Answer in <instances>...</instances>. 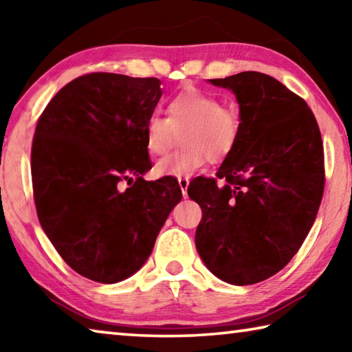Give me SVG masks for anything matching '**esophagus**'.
I'll return each instance as SVG.
<instances>
[{"label": "esophagus", "instance_id": "esophagus-1", "mask_svg": "<svg viewBox=\"0 0 352 352\" xmlns=\"http://www.w3.org/2000/svg\"><path fill=\"white\" fill-rule=\"evenodd\" d=\"M178 184H180V188H182L183 197H186V195H188V186H189V178L188 177H180V178H178Z\"/></svg>", "mask_w": 352, "mask_h": 352}]
</instances>
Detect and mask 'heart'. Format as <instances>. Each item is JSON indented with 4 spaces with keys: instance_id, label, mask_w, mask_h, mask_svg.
<instances>
[{
    "instance_id": "heart-1",
    "label": "heart",
    "mask_w": 352,
    "mask_h": 352,
    "mask_svg": "<svg viewBox=\"0 0 352 352\" xmlns=\"http://www.w3.org/2000/svg\"><path fill=\"white\" fill-rule=\"evenodd\" d=\"M169 118L152 113L144 127L147 151L162 155L182 132L184 146L166 155L155 164L163 177H186L199 170L206 162H220L228 157L241 138L242 122L239 111L225 107L211 93L189 88L175 94L168 102Z\"/></svg>"
}]
</instances>
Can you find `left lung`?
I'll return each mask as SVG.
<instances>
[{"instance_id":"left-lung-1","label":"left lung","mask_w":352,"mask_h":352,"mask_svg":"<svg viewBox=\"0 0 352 352\" xmlns=\"http://www.w3.org/2000/svg\"><path fill=\"white\" fill-rule=\"evenodd\" d=\"M210 83L234 93L242 130L216 174L223 184L189 183L204 212L195 247L214 276L256 284L284 269L312 228L324 189L323 142L306 100L273 77L243 71Z\"/></svg>"}]
</instances>
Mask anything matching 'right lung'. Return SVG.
<instances>
[{"mask_svg":"<svg viewBox=\"0 0 352 352\" xmlns=\"http://www.w3.org/2000/svg\"><path fill=\"white\" fill-rule=\"evenodd\" d=\"M162 94L157 77L85 74L50 100L35 127L40 225L62 259L91 281L115 284L138 272L182 200L177 178H142L152 168L144 127Z\"/></svg>","mask_w":352,"mask_h":352,"instance_id":"1","label":"right lung"}]
</instances>
